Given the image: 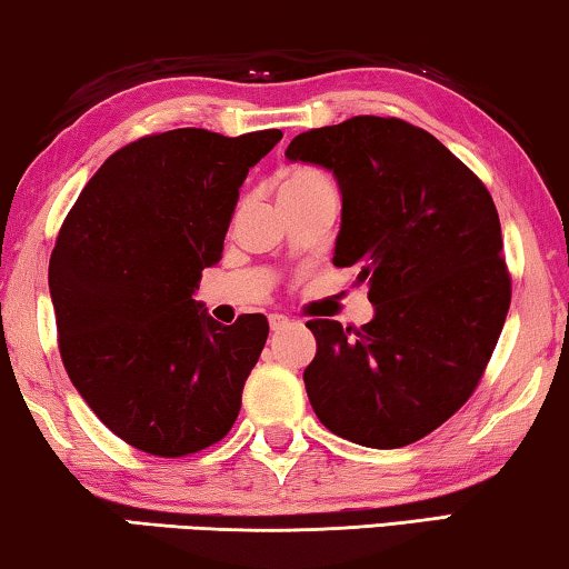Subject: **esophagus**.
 <instances>
[{
  "label": "esophagus",
  "instance_id": "34e87169",
  "mask_svg": "<svg viewBox=\"0 0 569 569\" xmlns=\"http://www.w3.org/2000/svg\"><path fill=\"white\" fill-rule=\"evenodd\" d=\"M269 326H271V331L279 333V331H284L287 326H290V318L282 316V312H271V316H269Z\"/></svg>",
  "mask_w": 569,
  "mask_h": 569
}]
</instances>
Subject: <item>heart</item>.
Returning a JSON list of instances; mask_svg holds the SVG:
<instances>
[{"label":"heart","mask_w":569,"mask_h":569,"mask_svg":"<svg viewBox=\"0 0 569 569\" xmlns=\"http://www.w3.org/2000/svg\"><path fill=\"white\" fill-rule=\"evenodd\" d=\"M326 187H333L331 179L312 167H290L279 177V197H298Z\"/></svg>","instance_id":"b5f03b06"}]
</instances>
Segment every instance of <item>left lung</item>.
Listing matches in <instances>:
<instances>
[{"mask_svg": "<svg viewBox=\"0 0 569 569\" xmlns=\"http://www.w3.org/2000/svg\"><path fill=\"white\" fill-rule=\"evenodd\" d=\"M287 159L341 187L336 267L369 282L361 328L316 318L302 380L328 431L372 449L408 447L480 385L510 308L496 202L441 141L400 118L357 114L292 138Z\"/></svg>", "mask_w": 569, "mask_h": 569, "instance_id": "obj_1", "label": "left lung"}]
</instances>
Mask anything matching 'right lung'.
<instances>
[{
    "mask_svg": "<svg viewBox=\"0 0 569 569\" xmlns=\"http://www.w3.org/2000/svg\"><path fill=\"white\" fill-rule=\"evenodd\" d=\"M282 130L177 128L122 146L81 189L48 284L66 372L114 436L153 457L218 443L264 349L261 312L220 326L192 300L238 187Z\"/></svg>",
    "mask_w": 569,
    "mask_h": 569,
    "instance_id": "1",
    "label": "right lung"
}]
</instances>
